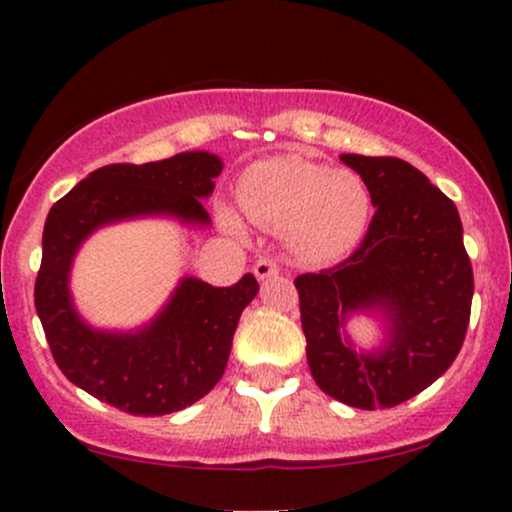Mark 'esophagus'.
<instances>
[{
  "label": "esophagus",
  "instance_id": "34e87169",
  "mask_svg": "<svg viewBox=\"0 0 512 512\" xmlns=\"http://www.w3.org/2000/svg\"><path fill=\"white\" fill-rule=\"evenodd\" d=\"M252 272L260 281H267V279H274V276H279V264L272 257H260V260L255 262V267H252Z\"/></svg>",
  "mask_w": 512,
  "mask_h": 512
}]
</instances>
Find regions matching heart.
Here are the masks:
<instances>
[{"label":"heart","instance_id":"1","mask_svg":"<svg viewBox=\"0 0 512 512\" xmlns=\"http://www.w3.org/2000/svg\"><path fill=\"white\" fill-rule=\"evenodd\" d=\"M238 202L252 223L284 233L293 255L313 264L354 252L373 214V197L361 175L298 154L252 163L240 178ZM221 223L240 231L236 211L221 209Z\"/></svg>","mask_w":512,"mask_h":512}]
</instances>
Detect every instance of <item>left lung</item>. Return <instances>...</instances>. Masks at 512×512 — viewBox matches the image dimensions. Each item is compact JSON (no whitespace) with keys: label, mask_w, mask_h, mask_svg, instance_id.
<instances>
[{"label":"left lung","mask_w":512,"mask_h":512,"mask_svg":"<svg viewBox=\"0 0 512 512\" xmlns=\"http://www.w3.org/2000/svg\"><path fill=\"white\" fill-rule=\"evenodd\" d=\"M368 185L375 216L349 260L296 279L305 354L317 387L356 409H390L433 385L460 354L474 276L462 221L402 158L339 156ZM370 314L384 342L361 350L348 320Z\"/></svg>","instance_id":"obj_1"}]
</instances>
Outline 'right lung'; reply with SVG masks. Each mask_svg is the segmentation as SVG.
I'll use <instances>...</instances> for the list:
<instances>
[{"label": "right lung", "instance_id": "obj_1", "mask_svg": "<svg viewBox=\"0 0 512 512\" xmlns=\"http://www.w3.org/2000/svg\"><path fill=\"white\" fill-rule=\"evenodd\" d=\"M223 161L185 151L144 166L113 163L88 173L50 209L35 310L57 366L76 387L134 416L180 411L221 380L240 313L260 286L245 274L233 286L182 276L168 303L134 330L88 325L72 298V264L81 245L105 226L134 219H173L207 228L202 199L214 192Z\"/></svg>", "mask_w": 512, "mask_h": 512}]
</instances>
